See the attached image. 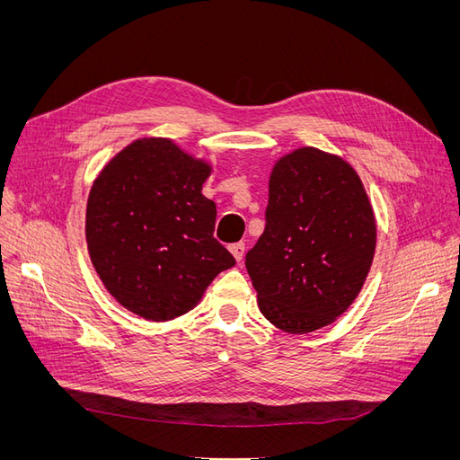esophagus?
<instances>
[{"label": "esophagus", "instance_id": "obj_1", "mask_svg": "<svg viewBox=\"0 0 460 460\" xmlns=\"http://www.w3.org/2000/svg\"><path fill=\"white\" fill-rule=\"evenodd\" d=\"M230 253L234 255V259H235V261L242 262V261H243V257H245V243H243V242H240V243H232V245H230Z\"/></svg>", "mask_w": 460, "mask_h": 460}]
</instances>
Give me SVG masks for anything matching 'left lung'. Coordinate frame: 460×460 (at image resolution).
Here are the masks:
<instances>
[{"label":"left lung","mask_w":460,"mask_h":460,"mask_svg":"<svg viewBox=\"0 0 460 460\" xmlns=\"http://www.w3.org/2000/svg\"><path fill=\"white\" fill-rule=\"evenodd\" d=\"M267 226L245 255L259 309L288 333L332 324L357 299L376 249L370 199L353 166L316 147L276 161Z\"/></svg>","instance_id":"1"}]
</instances>
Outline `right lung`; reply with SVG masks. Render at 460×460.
<instances>
[{"instance_id":"add662e5","label":"right lung","mask_w":460,"mask_h":460,"mask_svg":"<svg viewBox=\"0 0 460 460\" xmlns=\"http://www.w3.org/2000/svg\"><path fill=\"white\" fill-rule=\"evenodd\" d=\"M211 171L169 137H142L93 180L88 253L124 309L153 323L186 314L207 286L235 264L213 238L217 207L201 193Z\"/></svg>"}]
</instances>
